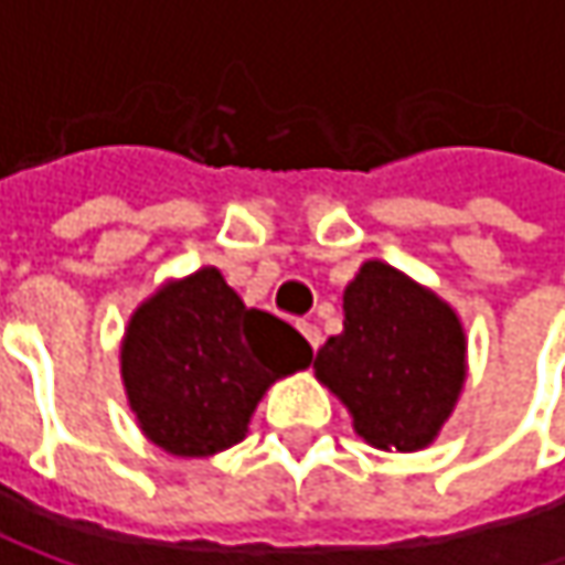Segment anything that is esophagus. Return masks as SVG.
<instances>
[{"label": "esophagus", "instance_id": "esophagus-1", "mask_svg": "<svg viewBox=\"0 0 565 565\" xmlns=\"http://www.w3.org/2000/svg\"><path fill=\"white\" fill-rule=\"evenodd\" d=\"M297 330L303 333V340H307V343H310L313 350L320 347V330H317L313 323H307V320H300V323H297Z\"/></svg>", "mask_w": 565, "mask_h": 565}]
</instances>
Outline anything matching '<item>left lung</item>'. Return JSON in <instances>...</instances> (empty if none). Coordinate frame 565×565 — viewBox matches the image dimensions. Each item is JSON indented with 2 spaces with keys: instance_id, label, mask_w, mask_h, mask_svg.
<instances>
[{
  "instance_id": "left-lung-1",
  "label": "left lung",
  "mask_w": 565,
  "mask_h": 565,
  "mask_svg": "<svg viewBox=\"0 0 565 565\" xmlns=\"http://www.w3.org/2000/svg\"><path fill=\"white\" fill-rule=\"evenodd\" d=\"M465 353V327L435 290L366 262L343 290V333L317 350L313 370L366 445L418 451L455 412Z\"/></svg>"
}]
</instances>
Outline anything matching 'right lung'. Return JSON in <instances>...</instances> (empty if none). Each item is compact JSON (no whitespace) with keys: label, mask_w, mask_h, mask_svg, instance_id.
<instances>
[{"label":"right lung","mask_w":565,"mask_h":565,"mask_svg":"<svg viewBox=\"0 0 565 565\" xmlns=\"http://www.w3.org/2000/svg\"><path fill=\"white\" fill-rule=\"evenodd\" d=\"M310 356L290 323L245 307L218 268H199L134 310L120 376L153 445L209 458L238 445L268 386L310 366Z\"/></svg>","instance_id":"1"}]
</instances>
